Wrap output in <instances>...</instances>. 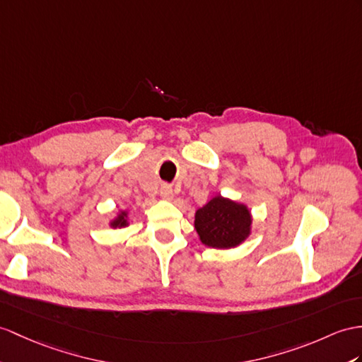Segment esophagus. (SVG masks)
I'll list each match as a JSON object with an SVG mask.
<instances>
[{
    "label": "esophagus",
    "mask_w": 362,
    "mask_h": 362,
    "mask_svg": "<svg viewBox=\"0 0 362 362\" xmlns=\"http://www.w3.org/2000/svg\"><path fill=\"white\" fill-rule=\"evenodd\" d=\"M160 195L164 199H172L173 198V190H172L170 186H167V184H164V186H161V189H160Z\"/></svg>",
    "instance_id": "obj_1"
}]
</instances>
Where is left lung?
<instances>
[{
	"instance_id": "left-lung-1",
	"label": "left lung",
	"mask_w": 362,
	"mask_h": 362,
	"mask_svg": "<svg viewBox=\"0 0 362 362\" xmlns=\"http://www.w3.org/2000/svg\"><path fill=\"white\" fill-rule=\"evenodd\" d=\"M250 209L233 199L216 195L195 214L199 241L214 249H235L252 233Z\"/></svg>"
}]
</instances>
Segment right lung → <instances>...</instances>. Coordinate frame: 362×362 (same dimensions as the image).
<instances>
[{"mask_svg": "<svg viewBox=\"0 0 362 362\" xmlns=\"http://www.w3.org/2000/svg\"><path fill=\"white\" fill-rule=\"evenodd\" d=\"M127 226H129V210H118L109 221V227L112 228H124Z\"/></svg>", "mask_w": 362, "mask_h": 362, "instance_id": "add662e5", "label": "right lung"}]
</instances>
